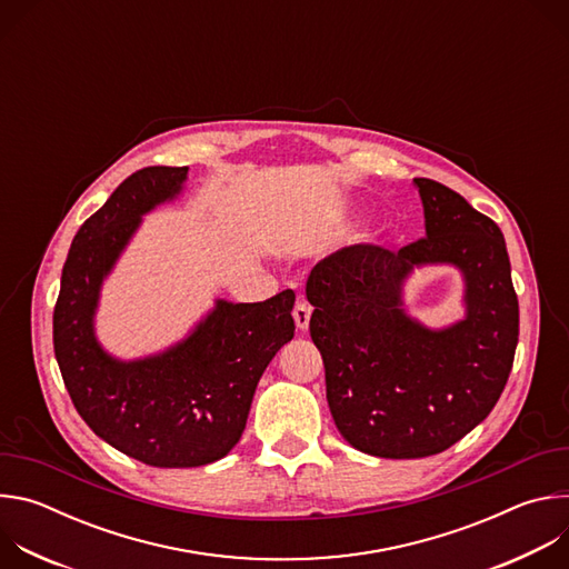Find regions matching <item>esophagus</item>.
Here are the masks:
<instances>
[{
	"instance_id": "esophagus-1",
	"label": "esophagus",
	"mask_w": 569,
	"mask_h": 569,
	"mask_svg": "<svg viewBox=\"0 0 569 569\" xmlns=\"http://www.w3.org/2000/svg\"><path fill=\"white\" fill-rule=\"evenodd\" d=\"M310 312H312V308H310V303H308V301L299 299V301L295 303L292 317H295V323H297V329H299V331H306V329H308V323H310Z\"/></svg>"
}]
</instances>
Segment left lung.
Returning a JSON list of instances; mask_svg holds the SVG:
<instances>
[{
  "label": "left lung",
  "instance_id": "left-lung-1",
  "mask_svg": "<svg viewBox=\"0 0 569 569\" xmlns=\"http://www.w3.org/2000/svg\"><path fill=\"white\" fill-rule=\"evenodd\" d=\"M415 187L426 238L398 252L342 248L306 283L333 421L353 448L385 459L443 452L479 426L518 347V297L500 227L435 180L415 178ZM423 264H452L465 277L467 315L450 328L430 330L403 310V281Z\"/></svg>",
  "mask_w": 569,
  "mask_h": 569
}]
</instances>
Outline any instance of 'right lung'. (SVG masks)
<instances>
[{
  "label": "right lung",
  "instance_id": "right-lung-1",
  "mask_svg": "<svg viewBox=\"0 0 569 569\" xmlns=\"http://www.w3.org/2000/svg\"><path fill=\"white\" fill-rule=\"evenodd\" d=\"M189 167L132 173L73 236L53 310V351L76 412L119 452L157 468L222 459L246 430L257 385L292 340L295 292L216 306L167 351L119 360L97 340L101 286L141 218L176 200Z\"/></svg>",
  "mask_w": 569,
  "mask_h": 569
}]
</instances>
